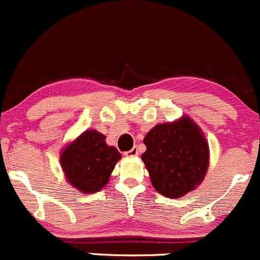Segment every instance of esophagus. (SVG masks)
<instances>
[{
  "label": "esophagus",
  "mask_w": 260,
  "mask_h": 260,
  "mask_svg": "<svg viewBox=\"0 0 260 260\" xmlns=\"http://www.w3.org/2000/svg\"><path fill=\"white\" fill-rule=\"evenodd\" d=\"M138 154H139L138 146H134V148L131 149V150H129V151L125 152V155H126V156H136V155H138Z\"/></svg>",
  "instance_id": "esophagus-1"
}]
</instances>
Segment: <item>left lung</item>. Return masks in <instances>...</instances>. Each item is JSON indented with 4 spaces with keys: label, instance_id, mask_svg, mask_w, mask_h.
I'll list each match as a JSON object with an SVG mask.
<instances>
[{
    "label": "left lung",
    "instance_id": "left-lung-1",
    "mask_svg": "<svg viewBox=\"0 0 260 260\" xmlns=\"http://www.w3.org/2000/svg\"><path fill=\"white\" fill-rule=\"evenodd\" d=\"M141 155L152 186L168 198H180L204 179L209 165V146L198 125L189 117L152 127L144 139Z\"/></svg>",
    "mask_w": 260,
    "mask_h": 260
}]
</instances>
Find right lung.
<instances>
[{
  "label": "right lung",
  "instance_id": "right-lung-1",
  "mask_svg": "<svg viewBox=\"0 0 260 260\" xmlns=\"http://www.w3.org/2000/svg\"><path fill=\"white\" fill-rule=\"evenodd\" d=\"M120 157L116 148L106 145L103 134L87 130L63 150L60 160L69 183L91 194L108 183Z\"/></svg>",
  "mask_w": 260,
  "mask_h": 260
}]
</instances>
